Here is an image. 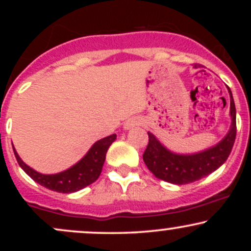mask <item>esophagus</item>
I'll use <instances>...</instances> for the list:
<instances>
[{
	"label": "esophagus",
	"mask_w": 251,
	"mask_h": 251,
	"mask_svg": "<svg viewBox=\"0 0 251 251\" xmlns=\"http://www.w3.org/2000/svg\"><path fill=\"white\" fill-rule=\"evenodd\" d=\"M138 125H140V119H138V118H131V119H128L127 122L125 123V128L129 129Z\"/></svg>",
	"instance_id": "esophagus-1"
}]
</instances>
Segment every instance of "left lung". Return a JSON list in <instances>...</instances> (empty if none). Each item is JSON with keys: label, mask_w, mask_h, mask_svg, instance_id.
<instances>
[{"label": "left lung", "mask_w": 251, "mask_h": 251, "mask_svg": "<svg viewBox=\"0 0 251 251\" xmlns=\"http://www.w3.org/2000/svg\"><path fill=\"white\" fill-rule=\"evenodd\" d=\"M230 94V116L231 126L224 139L214 148L196 154H176L166 150L149 132L148 148L144 151L143 159L150 171L159 179L183 185L200 180L217 170L229 157L236 138V108L231 91Z\"/></svg>", "instance_id": "obj_1"}]
</instances>
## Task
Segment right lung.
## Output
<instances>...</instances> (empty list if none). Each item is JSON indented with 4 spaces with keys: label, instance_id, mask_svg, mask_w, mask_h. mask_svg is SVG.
<instances>
[{
    "label": "right lung",
    "instance_id": "right-lung-1",
    "mask_svg": "<svg viewBox=\"0 0 251 251\" xmlns=\"http://www.w3.org/2000/svg\"><path fill=\"white\" fill-rule=\"evenodd\" d=\"M116 138L117 134H111L108 137L98 140L80 162H77L71 169L56 175L39 174L35 170L25 165L21 160V158L19 157L15 149L13 150L19 165L31 179L35 180L40 185L51 190V191L71 194V192L79 191L89 184L94 183L99 178L103 162L106 159V152H107L111 144L116 140Z\"/></svg>",
    "mask_w": 251,
    "mask_h": 251
}]
</instances>
